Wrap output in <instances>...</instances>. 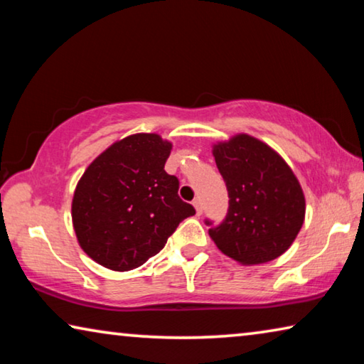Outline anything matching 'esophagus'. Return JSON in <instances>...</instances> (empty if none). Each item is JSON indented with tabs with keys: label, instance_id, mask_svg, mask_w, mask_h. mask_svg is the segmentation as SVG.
I'll return each mask as SVG.
<instances>
[{
	"label": "esophagus",
	"instance_id": "obj_1",
	"mask_svg": "<svg viewBox=\"0 0 364 364\" xmlns=\"http://www.w3.org/2000/svg\"><path fill=\"white\" fill-rule=\"evenodd\" d=\"M193 205L196 208V213L200 215L202 213V202H200V199H194L193 200Z\"/></svg>",
	"mask_w": 364,
	"mask_h": 364
}]
</instances>
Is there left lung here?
I'll list each match as a JSON object with an SVG mask.
<instances>
[{
	"label": "left lung",
	"instance_id": "1",
	"mask_svg": "<svg viewBox=\"0 0 364 364\" xmlns=\"http://www.w3.org/2000/svg\"><path fill=\"white\" fill-rule=\"evenodd\" d=\"M212 152L230 196L226 218L208 230L212 241L249 267L281 257L305 220V196L292 168L273 147L245 133L213 144Z\"/></svg>",
	"mask_w": 364,
	"mask_h": 364
}]
</instances>
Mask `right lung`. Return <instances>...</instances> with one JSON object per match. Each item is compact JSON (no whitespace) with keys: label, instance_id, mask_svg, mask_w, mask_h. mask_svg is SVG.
Here are the masks:
<instances>
[{"label":"right lung","instance_id":"add662e5","mask_svg":"<svg viewBox=\"0 0 364 364\" xmlns=\"http://www.w3.org/2000/svg\"><path fill=\"white\" fill-rule=\"evenodd\" d=\"M171 143L157 133L115 141L88 165L72 199L80 247L96 263L130 271L164 249L196 210L178 196V178L164 170Z\"/></svg>","mask_w":364,"mask_h":364}]
</instances>
